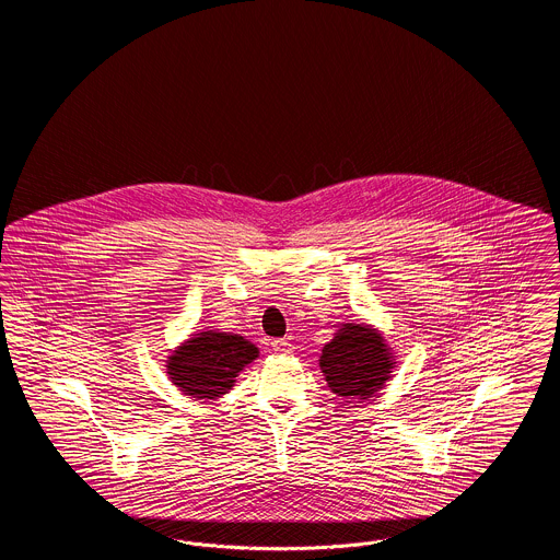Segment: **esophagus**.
Instances as JSON below:
<instances>
[{
  "instance_id": "1",
  "label": "esophagus",
  "mask_w": 560,
  "mask_h": 560,
  "mask_svg": "<svg viewBox=\"0 0 560 560\" xmlns=\"http://www.w3.org/2000/svg\"><path fill=\"white\" fill-rule=\"evenodd\" d=\"M270 347L277 354H290L293 350L292 342H288V340H272Z\"/></svg>"
}]
</instances>
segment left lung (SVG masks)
Wrapping results in <instances>:
<instances>
[{
  "instance_id": "8db88e82",
  "label": "left lung",
  "mask_w": 560,
  "mask_h": 560,
  "mask_svg": "<svg viewBox=\"0 0 560 560\" xmlns=\"http://www.w3.org/2000/svg\"><path fill=\"white\" fill-rule=\"evenodd\" d=\"M327 386L342 399H370L390 380L395 359L372 325L345 323L320 352Z\"/></svg>"
}]
</instances>
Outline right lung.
Listing matches in <instances>:
<instances>
[{"mask_svg":"<svg viewBox=\"0 0 560 560\" xmlns=\"http://www.w3.org/2000/svg\"><path fill=\"white\" fill-rule=\"evenodd\" d=\"M258 357L240 334L199 331L167 357V375L187 397L213 400L235 386V377Z\"/></svg>","mask_w":560,"mask_h":560,"instance_id":"add662e5","label":"right lung"}]
</instances>
